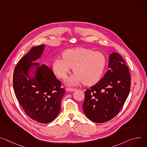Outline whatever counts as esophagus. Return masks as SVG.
I'll return each instance as SVG.
<instances>
[{
	"instance_id": "esophagus-1",
	"label": "esophagus",
	"mask_w": 147,
	"mask_h": 147,
	"mask_svg": "<svg viewBox=\"0 0 147 147\" xmlns=\"http://www.w3.org/2000/svg\"><path fill=\"white\" fill-rule=\"evenodd\" d=\"M76 90V88H67L66 91H74Z\"/></svg>"
}]
</instances>
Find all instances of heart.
<instances>
[{
  "label": "heart",
  "mask_w": 147,
  "mask_h": 147,
  "mask_svg": "<svg viewBox=\"0 0 147 147\" xmlns=\"http://www.w3.org/2000/svg\"><path fill=\"white\" fill-rule=\"evenodd\" d=\"M62 57L53 60V71L59 78L64 80L73 67L75 74L67 82L71 86L83 82L87 86L96 84L101 79L107 64L103 53L84 47L65 50Z\"/></svg>",
  "instance_id": "b5f03b06"
}]
</instances>
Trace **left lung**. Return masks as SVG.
<instances>
[{
	"label": "left lung",
	"instance_id": "1",
	"mask_svg": "<svg viewBox=\"0 0 147 147\" xmlns=\"http://www.w3.org/2000/svg\"><path fill=\"white\" fill-rule=\"evenodd\" d=\"M109 67L110 69L100 80L84 93V113L97 123L107 122L113 118L122 109L130 91L129 70L118 53L110 55Z\"/></svg>",
	"mask_w": 147,
	"mask_h": 147
}]
</instances>
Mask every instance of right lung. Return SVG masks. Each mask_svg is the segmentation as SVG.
I'll list each match as a JSON object with an SVG mask.
<instances>
[{"mask_svg": "<svg viewBox=\"0 0 147 147\" xmlns=\"http://www.w3.org/2000/svg\"><path fill=\"white\" fill-rule=\"evenodd\" d=\"M45 47L44 45L32 47L16 65L13 78L16 97L24 111L42 124L50 123L57 117L65 94L61 82L51 69L33 62L41 57ZM30 71L35 74L34 77L30 76Z\"/></svg>", "mask_w": 147, "mask_h": 147, "instance_id": "obj_1", "label": "right lung"}]
</instances>
